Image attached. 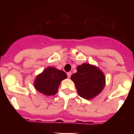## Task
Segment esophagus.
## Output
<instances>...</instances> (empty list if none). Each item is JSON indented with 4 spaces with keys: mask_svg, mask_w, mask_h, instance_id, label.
<instances>
[{
    "mask_svg": "<svg viewBox=\"0 0 134 134\" xmlns=\"http://www.w3.org/2000/svg\"><path fill=\"white\" fill-rule=\"evenodd\" d=\"M71 75H72V72H68L67 73V76H68V78H70Z\"/></svg>",
    "mask_w": 134,
    "mask_h": 134,
    "instance_id": "34e87169",
    "label": "esophagus"
}]
</instances>
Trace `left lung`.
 Wrapping results in <instances>:
<instances>
[{
    "instance_id": "1",
    "label": "left lung",
    "mask_w": 134,
    "mask_h": 134,
    "mask_svg": "<svg viewBox=\"0 0 134 134\" xmlns=\"http://www.w3.org/2000/svg\"><path fill=\"white\" fill-rule=\"evenodd\" d=\"M78 94L81 97L91 99L103 91L105 85L103 72L97 66L85 63L78 66L77 72L71 76Z\"/></svg>"
}]
</instances>
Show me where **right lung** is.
Masks as SVG:
<instances>
[{"label":"right lung","mask_w":134,"mask_h":134,"mask_svg":"<svg viewBox=\"0 0 134 134\" xmlns=\"http://www.w3.org/2000/svg\"><path fill=\"white\" fill-rule=\"evenodd\" d=\"M66 78L67 75L64 71L54 67H48L37 76L34 82V87L45 95H54L58 92L62 80Z\"/></svg>","instance_id":"1"}]
</instances>
